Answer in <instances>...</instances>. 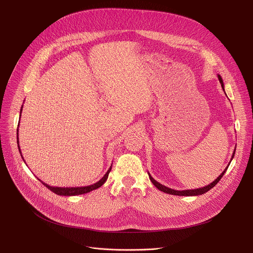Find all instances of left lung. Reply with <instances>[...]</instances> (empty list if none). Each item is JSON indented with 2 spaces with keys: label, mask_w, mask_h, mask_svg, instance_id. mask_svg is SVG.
Listing matches in <instances>:
<instances>
[{
  "label": "left lung",
  "mask_w": 253,
  "mask_h": 253,
  "mask_svg": "<svg viewBox=\"0 0 253 253\" xmlns=\"http://www.w3.org/2000/svg\"><path fill=\"white\" fill-rule=\"evenodd\" d=\"M217 78H218V80H219V83L221 84V88H222V90L224 91V85H223V81H222L221 77H220L219 75H217ZM235 152H236V148H235V150H234V153H233V156H232L231 161L233 160V158H234V156H235ZM230 163H231V162H230ZM230 163H229V165H230ZM229 165H228L227 167H225V169L221 172V174H220V175H219L215 180L212 181L210 184H207L206 187H203V188H200V189H195V190H182V191H176V190H173V189H170V188H168V187H165V185L161 184L160 182H158L157 180H155V179L152 177V175H151L150 173H149V177H150L151 181L153 182V184L155 185V187H156L158 190H160V191H162V192H164V193H167V194H170V195H175V196H199V195H202V194L207 193L209 190H211L212 188L215 187V184L220 180V178H221V177L223 176V174L225 173V171H227V169H228Z\"/></svg>",
  "instance_id": "8db88e82"
}]
</instances>
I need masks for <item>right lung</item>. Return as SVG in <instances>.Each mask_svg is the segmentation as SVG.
Masks as SVG:
<instances>
[{
    "label": "right lung",
    "mask_w": 253,
    "mask_h": 253,
    "mask_svg": "<svg viewBox=\"0 0 253 253\" xmlns=\"http://www.w3.org/2000/svg\"><path fill=\"white\" fill-rule=\"evenodd\" d=\"M22 106H23V105H22ZM22 106H21V110H20V116H21ZM18 126H19V124H18ZM17 145H18V149H19V153H20V155H21V151H20V147H19V140H18V128H17ZM21 158H22V160L24 161V159H23L22 155H21ZM24 163H25V161H24ZM111 169H112V166L109 168L108 172H106V173L103 175V177H102L100 180H98L97 182L93 183V184L86 185V187H72V188H68V187H66V188H62V187H52V185H49V184L43 182L42 180H40L39 178H38V179H39L40 181H41V182L45 185L46 188H48L51 192L55 193L56 195H59V196H77V195L87 194V193H89V192H91V191H93V190H96V189L100 188L101 185L105 182V180L108 179L109 173L111 172Z\"/></svg>",
    "instance_id": "right-lung-1"
}]
</instances>
